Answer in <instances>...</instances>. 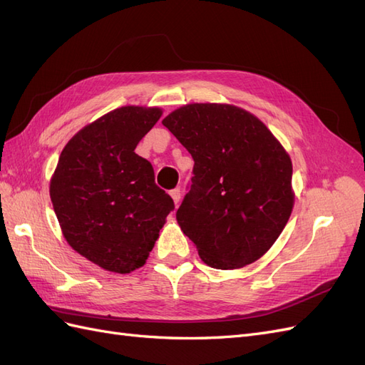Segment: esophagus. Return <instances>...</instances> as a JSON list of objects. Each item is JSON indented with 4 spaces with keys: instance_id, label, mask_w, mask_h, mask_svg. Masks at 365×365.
<instances>
[{
    "instance_id": "34e87169",
    "label": "esophagus",
    "mask_w": 365,
    "mask_h": 365,
    "mask_svg": "<svg viewBox=\"0 0 365 365\" xmlns=\"http://www.w3.org/2000/svg\"><path fill=\"white\" fill-rule=\"evenodd\" d=\"M170 196H172V200H173L175 205H178V204H180V201H181V190H180V189H173V190H170Z\"/></svg>"
}]
</instances>
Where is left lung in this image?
I'll return each mask as SVG.
<instances>
[{"mask_svg": "<svg viewBox=\"0 0 365 365\" xmlns=\"http://www.w3.org/2000/svg\"><path fill=\"white\" fill-rule=\"evenodd\" d=\"M163 125L189 150V193L176 212L204 263L236 269L260 259L291 216L292 163L262 121L233 105L190 103Z\"/></svg>", "mask_w": 365, "mask_h": 365, "instance_id": "obj_1", "label": "left lung"}]
</instances>
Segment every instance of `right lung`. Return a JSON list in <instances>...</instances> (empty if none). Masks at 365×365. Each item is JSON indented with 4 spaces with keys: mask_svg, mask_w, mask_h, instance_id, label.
I'll list each match as a JSON object with an SVG mask.
<instances>
[{
    "mask_svg": "<svg viewBox=\"0 0 365 365\" xmlns=\"http://www.w3.org/2000/svg\"><path fill=\"white\" fill-rule=\"evenodd\" d=\"M160 108L121 106L85 126L63 148L50 197L70 247L98 267L128 274L146 263L175 208L135 153Z\"/></svg>",
    "mask_w": 365,
    "mask_h": 365,
    "instance_id": "add662e5",
    "label": "right lung"
}]
</instances>
